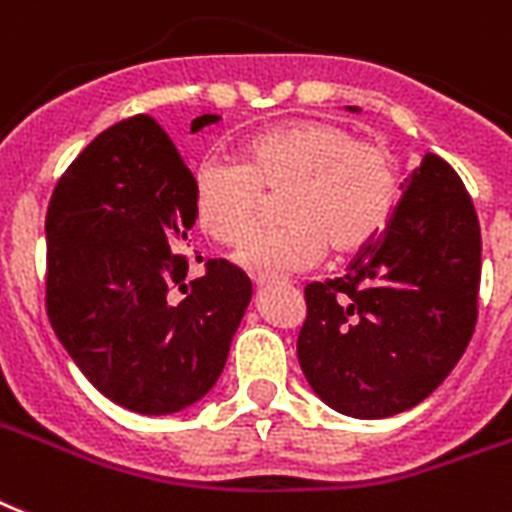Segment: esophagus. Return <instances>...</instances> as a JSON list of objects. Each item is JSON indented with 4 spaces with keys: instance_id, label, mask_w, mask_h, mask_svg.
Masks as SVG:
<instances>
[{
    "instance_id": "esophagus-1",
    "label": "esophagus",
    "mask_w": 512,
    "mask_h": 512,
    "mask_svg": "<svg viewBox=\"0 0 512 512\" xmlns=\"http://www.w3.org/2000/svg\"><path fill=\"white\" fill-rule=\"evenodd\" d=\"M277 280H280V277H275V275H253V285H256V288L272 285V282H277Z\"/></svg>"
}]
</instances>
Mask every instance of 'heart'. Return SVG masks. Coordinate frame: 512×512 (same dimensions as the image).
Listing matches in <instances>:
<instances>
[{
  "label": "heart",
  "mask_w": 512,
  "mask_h": 512,
  "mask_svg": "<svg viewBox=\"0 0 512 512\" xmlns=\"http://www.w3.org/2000/svg\"><path fill=\"white\" fill-rule=\"evenodd\" d=\"M198 227L222 245H240L258 218L261 191L283 190L285 225L257 233L237 251L251 272H301L325 256H349L375 240L399 200L394 155L333 121L301 118L240 145L237 161L203 158L192 169Z\"/></svg>",
  "instance_id": "1"
}]
</instances>
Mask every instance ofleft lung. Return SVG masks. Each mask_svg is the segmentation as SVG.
I'll use <instances>...</instances> for the list:
<instances>
[{
    "mask_svg": "<svg viewBox=\"0 0 512 512\" xmlns=\"http://www.w3.org/2000/svg\"><path fill=\"white\" fill-rule=\"evenodd\" d=\"M402 187L388 227L349 272L304 290L298 362L314 394L351 418L412 410L476 330L481 227L463 179L425 153Z\"/></svg>",
    "mask_w": 512,
    "mask_h": 512,
    "instance_id": "1",
    "label": "left lung"
}]
</instances>
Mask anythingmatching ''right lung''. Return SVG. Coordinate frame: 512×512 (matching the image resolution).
<instances>
[{
	"mask_svg": "<svg viewBox=\"0 0 512 512\" xmlns=\"http://www.w3.org/2000/svg\"><path fill=\"white\" fill-rule=\"evenodd\" d=\"M219 121L203 113L190 132ZM190 169L150 116L94 137L47 211V314L97 391L140 415H171L219 380L251 304L230 261L187 277Z\"/></svg>",
	"mask_w": 512,
	"mask_h": 512,
	"instance_id": "add662e5",
	"label": "right lung"
}]
</instances>
